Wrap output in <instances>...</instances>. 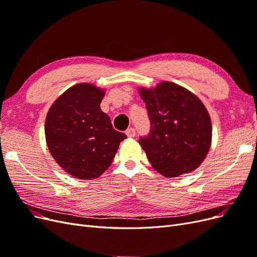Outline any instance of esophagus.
<instances>
[{
  "instance_id": "34e87169",
  "label": "esophagus",
  "mask_w": 257,
  "mask_h": 257,
  "mask_svg": "<svg viewBox=\"0 0 257 257\" xmlns=\"http://www.w3.org/2000/svg\"><path fill=\"white\" fill-rule=\"evenodd\" d=\"M125 134H126L127 137L133 138V137H135V135H136V131H135L134 127H130V128H127V130L125 131Z\"/></svg>"
}]
</instances>
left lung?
<instances>
[{
  "label": "left lung",
  "instance_id": "obj_1",
  "mask_svg": "<svg viewBox=\"0 0 257 257\" xmlns=\"http://www.w3.org/2000/svg\"><path fill=\"white\" fill-rule=\"evenodd\" d=\"M146 103L151 130L141 137L152 167L175 178L196 169L211 146V119L201 100L174 82L163 81L154 89H139Z\"/></svg>",
  "mask_w": 257,
  "mask_h": 257
}]
</instances>
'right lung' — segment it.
<instances>
[{"label":"right lung","mask_w":257,"mask_h":257,"mask_svg":"<svg viewBox=\"0 0 257 257\" xmlns=\"http://www.w3.org/2000/svg\"><path fill=\"white\" fill-rule=\"evenodd\" d=\"M105 91L77 83L56 99L46 116L48 149L58 164L78 179H93L111 165L126 135L115 131L100 109Z\"/></svg>","instance_id":"1"}]
</instances>
